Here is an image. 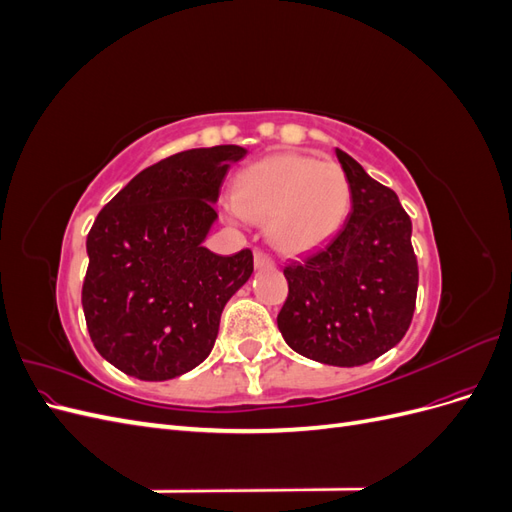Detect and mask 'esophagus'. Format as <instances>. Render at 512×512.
Returning a JSON list of instances; mask_svg holds the SVG:
<instances>
[{
  "mask_svg": "<svg viewBox=\"0 0 512 512\" xmlns=\"http://www.w3.org/2000/svg\"><path fill=\"white\" fill-rule=\"evenodd\" d=\"M254 265H256V269H271V267H275V262H273L271 256H267L265 252L258 250L254 254Z\"/></svg>",
  "mask_w": 512,
  "mask_h": 512,
  "instance_id": "1",
  "label": "esophagus"
}]
</instances>
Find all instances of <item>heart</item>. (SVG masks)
Returning <instances> with one entry per match:
<instances>
[{
  "instance_id": "1",
  "label": "heart",
  "mask_w": 512,
  "mask_h": 512,
  "mask_svg": "<svg viewBox=\"0 0 512 512\" xmlns=\"http://www.w3.org/2000/svg\"><path fill=\"white\" fill-rule=\"evenodd\" d=\"M350 205L342 166L277 153L241 170L230 218L267 220V237L277 250L301 254L327 243L346 222Z\"/></svg>"
}]
</instances>
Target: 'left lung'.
Segmentation results:
<instances>
[{"instance_id": "8db88e82", "label": "left lung", "mask_w": 512, "mask_h": 512, "mask_svg": "<svg viewBox=\"0 0 512 512\" xmlns=\"http://www.w3.org/2000/svg\"><path fill=\"white\" fill-rule=\"evenodd\" d=\"M352 190V211L337 235L284 269L288 299L277 314L286 344L307 359L356 367L406 335L418 267L412 222L397 194L335 149Z\"/></svg>"}]
</instances>
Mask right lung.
<instances>
[{
  "instance_id": "right-lung-1",
  "label": "right lung",
  "mask_w": 512,
  "mask_h": 512,
  "mask_svg": "<svg viewBox=\"0 0 512 512\" xmlns=\"http://www.w3.org/2000/svg\"><path fill=\"white\" fill-rule=\"evenodd\" d=\"M239 145L175 153L141 170L87 235L83 312L104 359L138 380L162 382L203 363L226 303L254 271L241 250L203 245Z\"/></svg>"
}]
</instances>
